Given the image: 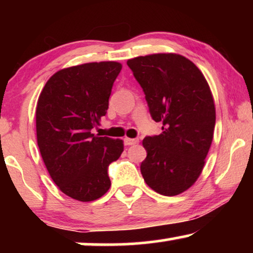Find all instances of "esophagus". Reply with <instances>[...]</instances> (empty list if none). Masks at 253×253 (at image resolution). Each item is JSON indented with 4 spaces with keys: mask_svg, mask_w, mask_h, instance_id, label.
Here are the masks:
<instances>
[{
    "mask_svg": "<svg viewBox=\"0 0 253 253\" xmlns=\"http://www.w3.org/2000/svg\"><path fill=\"white\" fill-rule=\"evenodd\" d=\"M138 143V139L137 138H124V144L126 145V146H130V145H134Z\"/></svg>",
    "mask_w": 253,
    "mask_h": 253,
    "instance_id": "34e87169",
    "label": "esophagus"
}]
</instances>
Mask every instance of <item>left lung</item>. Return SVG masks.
<instances>
[{
	"mask_svg": "<svg viewBox=\"0 0 253 253\" xmlns=\"http://www.w3.org/2000/svg\"><path fill=\"white\" fill-rule=\"evenodd\" d=\"M143 88L150 114L162 132L144 138L140 165L146 184L176 196L197 181L213 140L215 107L202 71L177 54H153L126 62Z\"/></svg>",
	"mask_w": 253,
	"mask_h": 253,
	"instance_id": "8db88e82",
	"label": "left lung"
}]
</instances>
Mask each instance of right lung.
Wrapping results in <instances>:
<instances>
[{"label": "right lung", "mask_w": 253, "mask_h": 253, "mask_svg": "<svg viewBox=\"0 0 253 253\" xmlns=\"http://www.w3.org/2000/svg\"><path fill=\"white\" fill-rule=\"evenodd\" d=\"M122 64L93 62L51 76L37 105V139L41 157L60 190L92 202L110 188L108 167L123 152V141L91 132L106 115Z\"/></svg>", "instance_id": "1"}]
</instances>
